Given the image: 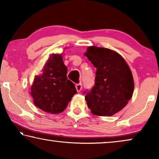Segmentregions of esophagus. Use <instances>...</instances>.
<instances>
[{
	"mask_svg": "<svg viewBox=\"0 0 159 159\" xmlns=\"http://www.w3.org/2000/svg\"><path fill=\"white\" fill-rule=\"evenodd\" d=\"M75 87H76V89H77V92H80V91H81L82 88V84L81 83L77 84H76Z\"/></svg>",
	"mask_w": 159,
	"mask_h": 159,
	"instance_id": "obj_1",
	"label": "esophagus"
}]
</instances>
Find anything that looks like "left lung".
<instances>
[{
  "mask_svg": "<svg viewBox=\"0 0 159 159\" xmlns=\"http://www.w3.org/2000/svg\"><path fill=\"white\" fill-rule=\"evenodd\" d=\"M84 55L97 68L95 86L85 95L87 107L95 116H113L132 98L134 81L129 66L118 53L107 48L92 46Z\"/></svg>",
  "mask_w": 159,
  "mask_h": 159,
  "instance_id": "8db88e82",
  "label": "left lung"
}]
</instances>
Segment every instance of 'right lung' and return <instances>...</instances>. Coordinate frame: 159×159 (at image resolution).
Returning <instances> with one entry per match:
<instances>
[{"label": "right lung", "mask_w": 159, "mask_h": 159, "mask_svg": "<svg viewBox=\"0 0 159 159\" xmlns=\"http://www.w3.org/2000/svg\"><path fill=\"white\" fill-rule=\"evenodd\" d=\"M67 68L61 54H52L41 70L35 76L31 87V95L36 107L46 112H63L77 89L67 79Z\"/></svg>", "instance_id": "1"}]
</instances>
